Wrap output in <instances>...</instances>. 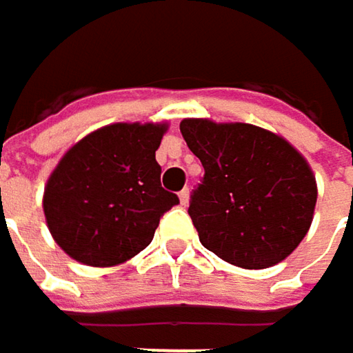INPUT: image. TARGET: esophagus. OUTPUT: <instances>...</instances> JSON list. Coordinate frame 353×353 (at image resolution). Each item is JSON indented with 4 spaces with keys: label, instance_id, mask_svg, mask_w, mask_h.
Returning <instances> with one entry per match:
<instances>
[{
    "label": "esophagus",
    "instance_id": "obj_1",
    "mask_svg": "<svg viewBox=\"0 0 353 353\" xmlns=\"http://www.w3.org/2000/svg\"><path fill=\"white\" fill-rule=\"evenodd\" d=\"M179 202H181V206H188V202H190V190L188 188H183L179 192Z\"/></svg>",
    "mask_w": 353,
    "mask_h": 353
}]
</instances>
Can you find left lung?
<instances>
[{"mask_svg": "<svg viewBox=\"0 0 353 353\" xmlns=\"http://www.w3.org/2000/svg\"><path fill=\"white\" fill-rule=\"evenodd\" d=\"M179 130L204 168L188 208L200 243L245 270L288 257L305 239L317 204L305 157L253 124L185 118Z\"/></svg>", "mask_w": 353, "mask_h": 353, "instance_id": "8db88e82", "label": "left lung"}]
</instances>
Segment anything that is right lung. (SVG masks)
Wrapping results in <instances>:
<instances>
[{"mask_svg":"<svg viewBox=\"0 0 353 353\" xmlns=\"http://www.w3.org/2000/svg\"><path fill=\"white\" fill-rule=\"evenodd\" d=\"M168 124H110L73 145L50 174L42 208L48 231L73 259L118 265L153 241L159 219L179 204L161 188L155 151Z\"/></svg>","mask_w":353,"mask_h":353,"instance_id":"obj_1","label":"right lung"}]
</instances>
